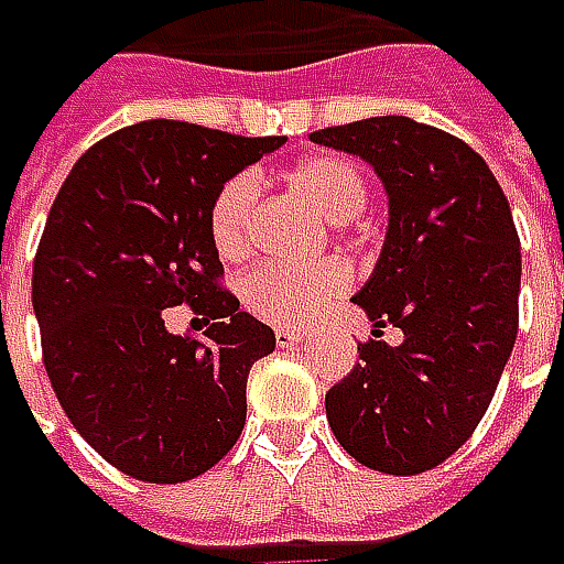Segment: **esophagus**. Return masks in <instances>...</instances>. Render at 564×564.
Segmentation results:
<instances>
[{
	"instance_id": "obj_1",
	"label": "esophagus",
	"mask_w": 564,
	"mask_h": 564,
	"mask_svg": "<svg viewBox=\"0 0 564 564\" xmlns=\"http://www.w3.org/2000/svg\"><path fill=\"white\" fill-rule=\"evenodd\" d=\"M301 341H304V333H301V329H275V345L285 348V351H289V348H297Z\"/></svg>"
}]
</instances>
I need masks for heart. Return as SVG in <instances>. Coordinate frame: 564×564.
<instances>
[{
	"label": "heart",
	"mask_w": 564,
	"mask_h": 564,
	"mask_svg": "<svg viewBox=\"0 0 564 564\" xmlns=\"http://www.w3.org/2000/svg\"><path fill=\"white\" fill-rule=\"evenodd\" d=\"M289 187L297 200H304L316 216H323L333 226L358 219L370 197L364 169L338 153H316L294 163L289 169ZM253 204H257V182L248 172L231 175L216 191L209 204V235L219 257L241 260L250 250ZM348 282H351L348 267L338 260H326L307 270L260 263L241 279V297L260 319L294 326L329 307L348 289Z\"/></svg>",
	"instance_id": "1"
}]
</instances>
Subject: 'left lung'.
Listing matches in <instances>:
<instances>
[{"instance_id":"obj_1","label":"left lung","mask_w":564,"mask_h":564,"mask_svg":"<svg viewBox=\"0 0 564 564\" xmlns=\"http://www.w3.org/2000/svg\"><path fill=\"white\" fill-rule=\"evenodd\" d=\"M311 141L367 160L389 194L386 245L355 294L377 329L326 392V417L364 467L433 470L470 440L514 348L521 241L509 200L462 138L404 116ZM386 325L405 333L401 346L381 341Z\"/></svg>"}]
</instances>
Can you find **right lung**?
I'll return each instance as SVG.
<instances>
[{
	"instance_id": "right-lung-1",
	"label": "right lung",
	"mask_w": 564,
	"mask_h": 564,
	"mask_svg": "<svg viewBox=\"0 0 564 564\" xmlns=\"http://www.w3.org/2000/svg\"><path fill=\"white\" fill-rule=\"evenodd\" d=\"M282 143L141 121L94 143L58 187L33 257L43 364L77 433L134 480H194L245 430L248 373L275 336L223 289L209 204ZM178 303L210 319L206 343L164 329Z\"/></svg>"
}]
</instances>
